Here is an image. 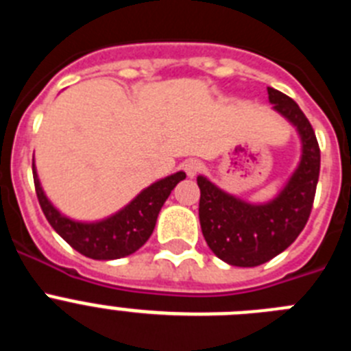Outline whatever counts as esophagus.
I'll return each mask as SVG.
<instances>
[{"mask_svg":"<svg viewBox=\"0 0 351 351\" xmlns=\"http://www.w3.org/2000/svg\"><path fill=\"white\" fill-rule=\"evenodd\" d=\"M184 170L188 173V178H195L200 170H202V163L198 160H188L184 163Z\"/></svg>","mask_w":351,"mask_h":351,"instance_id":"1","label":"esophagus"}]
</instances>
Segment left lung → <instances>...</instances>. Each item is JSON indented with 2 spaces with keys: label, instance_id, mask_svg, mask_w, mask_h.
<instances>
[{
  "label": "left lung",
  "instance_id": "obj_1",
  "mask_svg": "<svg viewBox=\"0 0 351 351\" xmlns=\"http://www.w3.org/2000/svg\"><path fill=\"white\" fill-rule=\"evenodd\" d=\"M272 110L295 128L300 158L285 186L267 202H247L198 176V218L207 246L235 267H256L280 255L306 226L320 176V147L308 117L295 101L267 88Z\"/></svg>",
  "mask_w": 351,
  "mask_h": 351
}]
</instances>
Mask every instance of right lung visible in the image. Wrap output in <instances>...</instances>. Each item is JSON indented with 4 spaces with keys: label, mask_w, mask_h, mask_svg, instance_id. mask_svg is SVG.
Here are the masks:
<instances>
[{
    "label": "right lung",
    "mask_w": 351,
    "mask_h": 351,
    "mask_svg": "<svg viewBox=\"0 0 351 351\" xmlns=\"http://www.w3.org/2000/svg\"><path fill=\"white\" fill-rule=\"evenodd\" d=\"M36 197L51 226L73 250L93 260H117L141 250L156 226L158 214L179 181L186 178L182 170L154 181L114 214L96 221H79L61 213L49 200L40 182L33 160Z\"/></svg>",
    "instance_id": "right-lung-1"
}]
</instances>
